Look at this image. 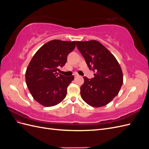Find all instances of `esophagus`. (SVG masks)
Returning <instances> with one entry per match:
<instances>
[{"label":"esophagus","instance_id":"1","mask_svg":"<svg viewBox=\"0 0 149 149\" xmlns=\"http://www.w3.org/2000/svg\"><path fill=\"white\" fill-rule=\"evenodd\" d=\"M74 76L75 78H76V77H78V76H79V74H77V73H74Z\"/></svg>","mask_w":149,"mask_h":149}]
</instances>
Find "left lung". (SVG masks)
I'll use <instances>...</instances> for the list:
<instances>
[{
	"mask_svg": "<svg viewBox=\"0 0 149 149\" xmlns=\"http://www.w3.org/2000/svg\"><path fill=\"white\" fill-rule=\"evenodd\" d=\"M76 47L85 59L94 77L84 76L81 96L88 104L102 107L118 95L123 83L121 68L114 56L96 40L76 42Z\"/></svg>",
	"mask_w": 149,
	"mask_h": 149,
	"instance_id": "8db88e82",
	"label": "left lung"
}]
</instances>
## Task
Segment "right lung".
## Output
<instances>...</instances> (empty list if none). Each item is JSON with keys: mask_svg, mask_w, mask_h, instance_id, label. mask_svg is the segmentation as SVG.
I'll return each instance as SVG.
<instances>
[{"mask_svg": "<svg viewBox=\"0 0 149 149\" xmlns=\"http://www.w3.org/2000/svg\"><path fill=\"white\" fill-rule=\"evenodd\" d=\"M76 42L51 40L40 48L33 56L25 73L26 83L34 100L46 107L55 106L64 100L67 88L74 76L57 73L63 66Z\"/></svg>", "mask_w": 149, "mask_h": 149, "instance_id": "add662e5", "label": "right lung"}]
</instances>
